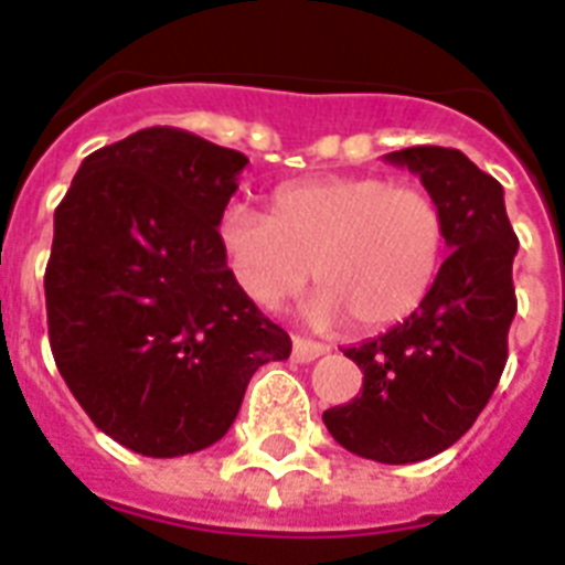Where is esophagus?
<instances>
[{
    "mask_svg": "<svg viewBox=\"0 0 565 565\" xmlns=\"http://www.w3.org/2000/svg\"><path fill=\"white\" fill-rule=\"evenodd\" d=\"M326 352H328L326 343H317V340H308V337H292V361L310 363Z\"/></svg>",
    "mask_w": 565,
    "mask_h": 565,
    "instance_id": "esophagus-1",
    "label": "esophagus"
}]
</instances>
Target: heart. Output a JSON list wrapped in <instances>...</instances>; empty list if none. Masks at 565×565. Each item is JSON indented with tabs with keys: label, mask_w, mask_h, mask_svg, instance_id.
<instances>
[{
	"label": "heart",
	"mask_w": 565,
	"mask_h": 565,
	"mask_svg": "<svg viewBox=\"0 0 565 565\" xmlns=\"http://www.w3.org/2000/svg\"><path fill=\"white\" fill-rule=\"evenodd\" d=\"M220 243L257 308H284L317 269L319 322L352 317L363 331H381L430 296L446 264L448 220L443 202L416 181L328 175L281 184L269 213L231 204Z\"/></svg>",
	"instance_id": "1"
}]
</instances>
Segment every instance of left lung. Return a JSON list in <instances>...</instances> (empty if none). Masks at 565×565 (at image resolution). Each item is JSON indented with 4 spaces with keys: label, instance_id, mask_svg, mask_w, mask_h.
I'll use <instances>...</instances> for the list:
<instances>
[{
    "label": "left lung",
    "instance_id": "left-lung-1",
    "mask_svg": "<svg viewBox=\"0 0 565 565\" xmlns=\"http://www.w3.org/2000/svg\"><path fill=\"white\" fill-rule=\"evenodd\" d=\"M386 161L416 172L443 202L451 255L416 313L345 349L361 366L363 393L322 422L352 455L398 466L455 446L499 386L516 317L519 239L501 184L463 152L411 146Z\"/></svg>",
    "mask_w": 565,
    "mask_h": 565
}]
</instances>
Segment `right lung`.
Instances as JSON below:
<instances>
[{
  "instance_id": "1",
  "label": "right lung",
  "mask_w": 565,
  "mask_h": 565,
  "mask_svg": "<svg viewBox=\"0 0 565 565\" xmlns=\"http://www.w3.org/2000/svg\"><path fill=\"white\" fill-rule=\"evenodd\" d=\"M246 163L181 128H143L87 154L57 204L49 345L93 425L137 455L213 446L257 366L290 358L216 231Z\"/></svg>"
}]
</instances>
